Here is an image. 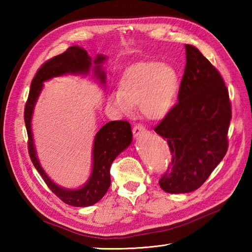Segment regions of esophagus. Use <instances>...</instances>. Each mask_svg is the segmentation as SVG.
Wrapping results in <instances>:
<instances>
[{
    "label": "esophagus",
    "mask_w": 252,
    "mask_h": 252,
    "mask_svg": "<svg viewBox=\"0 0 252 252\" xmlns=\"http://www.w3.org/2000/svg\"><path fill=\"white\" fill-rule=\"evenodd\" d=\"M133 134H134L135 137L140 136L141 134H143V133L146 132V129L142 125H135L134 126H133Z\"/></svg>",
    "instance_id": "34e87169"
}]
</instances>
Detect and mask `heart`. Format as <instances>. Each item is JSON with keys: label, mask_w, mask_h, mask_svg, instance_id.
Returning a JSON list of instances; mask_svg holds the SVG:
<instances>
[{"label": "heart", "mask_w": 252, "mask_h": 252, "mask_svg": "<svg viewBox=\"0 0 252 252\" xmlns=\"http://www.w3.org/2000/svg\"><path fill=\"white\" fill-rule=\"evenodd\" d=\"M179 90L180 77L172 66L160 62L138 63L123 73L119 91L108 95V103L125 116H131L138 105L144 116L157 120L172 110Z\"/></svg>", "instance_id": "heart-1"}]
</instances>
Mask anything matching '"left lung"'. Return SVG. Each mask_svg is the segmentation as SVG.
I'll return each mask as SVG.
<instances>
[{
  "instance_id": "left-lung-1",
  "label": "left lung",
  "mask_w": 252,
  "mask_h": 252,
  "mask_svg": "<svg viewBox=\"0 0 252 252\" xmlns=\"http://www.w3.org/2000/svg\"><path fill=\"white\" fill-rule=\"evenodd\" d=\"M179 103L155 127L167 140L172 160L159 185L170 194L194 191L225 156L232 119L228 90L212 63L186 44Z\"/></svg>"
}]
</instances>
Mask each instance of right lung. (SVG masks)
<instances>
[{
    "mask_svg": "<svg viewBox=\"0 0 252 252\" xmlns=\"http://www.w3.org/2000/svg\"><path fill=\"white\" fill-rule=\"evenodd\" d=\"M105 61L106 56L101 54H98L93 61L95 77L103 84L105 83L106 74L101 69V63ZM91 66L92 58L88 55L87 51L77 45L69 47L63 54L51 58L36 71L31 82L28 100L25 106V123L28 133V149L31 161L49 189L67 205L74 207L92 206L99 201L108 190L110 186V165L118 155L129 147L132 142L130 123L123 120L110 121L96 133L93 145L92 173L82 187L78 189H67L55 184L41 167L32 137L31 119L37 97L43 89V82L67 73L87 74Z\"/></svg>",
    "mask_w": 252,
    "mask_h": 252,
    "instance_id": "1",
    "label": "right lung"
}]
</instances>
